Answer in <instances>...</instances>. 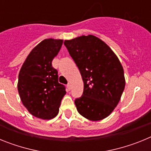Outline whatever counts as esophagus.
I'll return each instance as SVG.
<instances>
[{
    "mask_svg": "<svg viewBox=\"0 0 151 151\" xmlns=\"http://www.w3.org/2000/svg\"><path fill=\"white\" fill-rule=\"evenodd\" d=\"M71 87H72V85H71V83L69 82V83L67 84V88H68V89H69V90H70V89H71Z\"/></svg>",
    "mask_w": 151,
    "mask_h": 151,
    "instance_id": "34e87169",
    "label": "esophagus"
}]
</instances>
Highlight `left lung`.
I'll list each match as a JSON object with an SVG mask.
<instances>
[{"mask_svg": "<svg viewBox=\"0 0 151 151\" xmlns=\"http://www.w3.org/2000/svg\"><path fill=\"white\" fill-rule=\"evenodd\" d=\"M64 45L84 82L82 97L75 100L77 110L89 120L105 119L117 106L125 88L120 61L105 42L91 35L66 40Z\"/></svg>", "mask_w": 151, "mask_h": 151, "instance_id": "left-lung-1", "label": "left lung"}]
</instances>
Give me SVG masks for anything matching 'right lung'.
<instances>
[{
  "instance_id": "add662e5",
  "label": "right lung",
  "mask_w": 151,
  "mask_h": 151,
  "mask_svg": "<svg viewBox=\"0 0 151 151\" xmlns=\"http://www.w3.org/2000/svg\"><path fill=\"white\" fill-rule=\"evenodd\" d=\"M62 45L60 39L43 40L30 52L19 73L17 88L22 104L37 118H54L66 93L65 86L58 82V72L52 66Z\"/></svg>"
}]
</instances>
